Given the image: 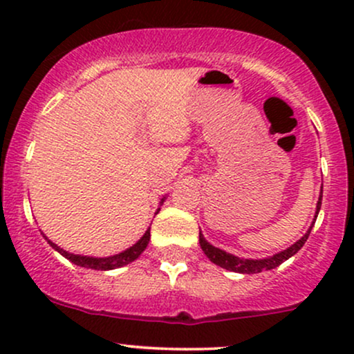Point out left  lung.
Masks as SVG:
<instances>
[{"label":"left lung","instance_id":"1","mask_svg":"<svg viewBox=\"0 0 354 354\" xmlns=\"http://www.w3.org/2000/svg\"><path fill=\"white\" fill-rule=\"evenodd\" d=\"M321 200H323V186H321V194H319V200L316 203V213H315V219H313L310 230L306 231V234L301 239H298V241L295 243V245H291L290 248H286V250L279 251V253H276L273 256H268V258H263V259H246V258H239V256H234L231 253H226V251L219 250V248L213 246L211 243H208L205 239V236L201 234L200 231V245H201V250L205 251V254L208 256L209 261L214 263V265L225 268V270L228 271H234V273H243V274H254V273H261V271H268V270H273V268L279 266L281 263L286 261V259H290L291 256H295L298 253L299 250H301L304 243H306L308 236H310L311 233V228L313 225H315L316 218H318V213L321 209Z\"/></svg>","mask_w":354,"mask_h":354}]
</instances>
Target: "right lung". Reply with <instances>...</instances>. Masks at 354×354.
Listing matches in <instances>:
<instances>
[{
    "instance_id": "obj_1",
    "label": "right lung",
    "mask_w": 354,
    "mask_h": 354,
    "mask_svg": "<svg viewBox=\"0 0 354 354\" xmlns=\"http://www.w3.org/2000/svg\"><path fill=\"white\" fill-rule=\"evenodd\" d=\"M165 200H166V196L161 198L160 205H163ZM158 211H160V208H158ZM158 211L154 214H158ZM43 236H44V234H43ZM149 238H151V233H149V228H148L145 231L143 236L138 239L135 245L129 246L128 250L121 251V253H118V254L106 256V258H95V256H83V254L70 253V251L63 250V248L55 245L51 239H48L46 236H44V239L50 243V246L53 248V250H56L59 254H63L64 258L70 259L73 265L81 266V268H89V270H101V271L116 270V268L126 266V265H129V263L135 261L138 256H140L146 250V246H148V243H149Z\"/></svg>"
}]
</instances>
